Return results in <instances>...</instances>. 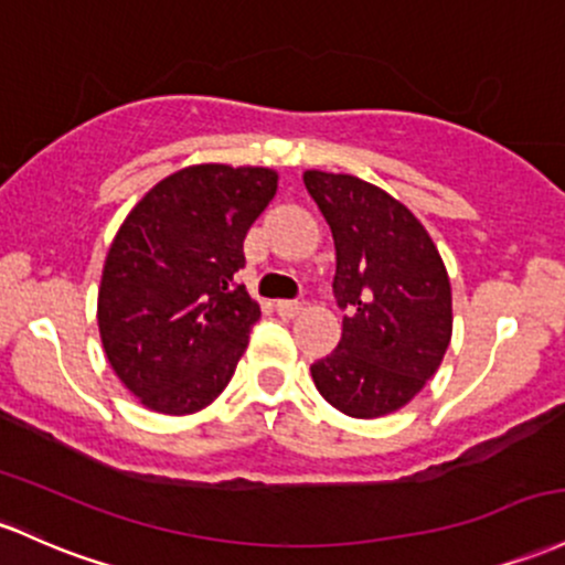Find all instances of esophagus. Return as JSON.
I'll return each instance as SVG.
<instances>
[{
    "mask_svg": "<svg viewBox=\"0 0 565 565\" xmlns=\"http://www.w3.org/2000/svg\"><path fill=\"white\" fill-rule=\"evenodd\" d=\"M276 311H278V316H284V319H295V316L302 313V302L278 300L276 302Z\"/></svg>",
    "mask_w": 565,
    "mask_h": 565,
    "instance_id": "1",
    "label": "esophagus"
}]
</instances>
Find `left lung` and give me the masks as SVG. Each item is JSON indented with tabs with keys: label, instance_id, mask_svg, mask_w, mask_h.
<instances>
[{
	"label": "left lung",
	"instance_id": "8db88e82",
	"mask_svg": "<svg viewBox=\"0 0 565 565\" xmlns=\"http://www.w3.org/2000/svg\"><path fill=\"white\" fill-rule=\"evenodd\" d=\"M334 241L343 338L311 364L319 394L351 418L405 407L437 373L454 334L450 278L426 227L386 190L351 173L306 171Z\"/></svg>",
	"mask_w": 565,
	"mask_h": 565
}]
</instances>
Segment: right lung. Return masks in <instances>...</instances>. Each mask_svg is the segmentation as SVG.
Here are the masks:
<instances>
[{"label": "right lung", "instance_id": "add662e5", "mask_svg": "<svg viewBox=\"0 0 565 565\" xmlns=\"http://www.w3.org/2000/svg\"><path fill=\"white\" fill-rule=\"evenodd\" d=\"M276 188L278 173L259 166H188L154 184L117 231L98 332L111 370L150 411L198 413L231 383L259 319L235 273Z\"/></svg>", "mask_w": 565, "mask_h": 565}]
</instances>
